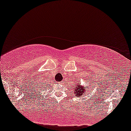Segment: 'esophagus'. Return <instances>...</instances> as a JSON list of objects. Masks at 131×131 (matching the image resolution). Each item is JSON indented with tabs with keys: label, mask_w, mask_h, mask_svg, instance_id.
I'll return each mask as SVG.
<instances>
[{
	"label": "esophagus",
	"mask_w": 131,
	"mask_h": 131,
	"mask_svg": "<svg viewBox=\"0 0 131 131\" xmlns=\"http://www.w3.org/2000/svg\"><path fill=\"white\" fill-rule=\"evenodd\" d=\"M63 84V82H60V84Z\"/></svg>",
	"instance_id": "esophagus-1"
}]
</instances>
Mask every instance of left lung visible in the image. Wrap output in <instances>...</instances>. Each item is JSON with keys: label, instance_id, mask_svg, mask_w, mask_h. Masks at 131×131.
Listing matches in <instances>:
<instances>
[{"label": "left lung", "instance_id": "left-lung-1", "mask_svg": "<svg viewBox=\"0 0 131 131\" xmlns=\"http://www.w3.org/2000/svg\"><path fill=\"white\" fill-rule=\"evenodd\" d=\"M88 88H89L88 86L85 87L81 85L80 83H78V84H76L75 88H74V94L76 97H81L82 96L85 95L86 94Z\"/></svg>", "mask_w": 131, "mask_h": 131}]
</instances>
